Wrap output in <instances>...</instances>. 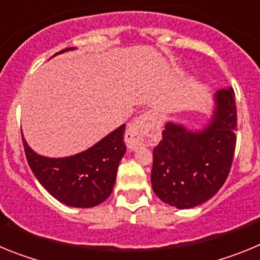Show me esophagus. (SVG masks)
Returning <instances> with one entry per match:
<instances>
[{
    "instance_id": "esophagus-1",
    "label": "esophagus",
    "mask_w": 260,
    "mask_h": 260,
    "mask_svg": "<svg viewBox=\"0 0 260 260\" xmlns=\"http://www.w3.org/2000/svg\"><path fill=\"white\" fill-rule=\"evenodd\" d=\"M156 141V117L144 113L128 126L125 134V143L128 150H138L143 146H151Z\"/></svg>"
}]
</instances>
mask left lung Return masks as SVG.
Returning a JSON list of instances; mask_svg holds the SVG:
<instances>
[{
    "instance_id": "1",
    "label": "left lung",
    "mask_w": 260,
    "mask_h": 260,
    "mask_svg": "<svg viewBox=\"0 0 260 260\" xmlns=\"http://www.w3.org/2000/svg\"><path fill=\"white\" fill-rule=\"evenodd\" d=\"M237 130L233 88L213 93L208 123L201 130L168 121L153 148L152 189L164 203L180 210L207 202L226 181Z\"/></svg>"
}]
</instances>
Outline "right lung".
I'll use <instances>...</instances> for the list:
<instances>
[{
	"label": "right lung",
	"instance_id": "add662e5",
	"mask_svg": "<svg viewBox=\"0 0 260 260\" xmlns=\"http://www.w3.org/2000/svg\"><path fill=\"white\" fill-rule=\"evenodd\" d=\"M74 49L66 48L54 56ZM125 127L123 123L88 150L66 157L39 155L22 134L23 147L32 173L53 198L69 207L91 208L103 203L113 190L119 161L126 152Z\"/></svg>",
	"mask_w": 260,
	"mask_h": 260
}]
</instances>
